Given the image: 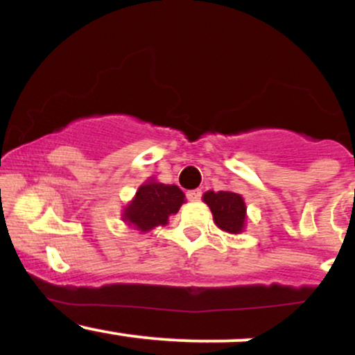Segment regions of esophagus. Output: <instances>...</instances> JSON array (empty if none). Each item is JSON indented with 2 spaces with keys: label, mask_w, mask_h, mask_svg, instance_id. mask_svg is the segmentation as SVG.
I'll return each instance as SVG.
<instances>
[{
  "label": "esophagus",
  "mask_w": 355,
  "mask_h": 355,
  "mask_svg": "<svg viewBox=\"0 0 355 355\" xmlns=\"http://www.w3.org/2000/svg\"><path fill=\"white\" fill-rule=\"evenodd\" d=\"M187 198H189L190 202L200 200V198H202V190L200 189H195V190L187 191Z\"/></svg>",
  "instance_id": "esophagus-1"
}]
</instances>
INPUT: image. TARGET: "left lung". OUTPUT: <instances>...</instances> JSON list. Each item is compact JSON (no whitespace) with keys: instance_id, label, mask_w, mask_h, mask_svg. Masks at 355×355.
Masks as SVG:
<instances>
[{"instance_id":"1","label":"left lung","mask_w":355,"mask_h":355,"mask_svg":"<svg viewBox=\"0 0 355 355\" xmlns=\"http://www.w3.org/2000/svg\"><path fill=\"white\" fill-rule=\"evenodd\" d=\"M203 202L210 207L215 223L229 234H239L245 222V203L234 191H207Z\"/></svg>"}]
</instances>
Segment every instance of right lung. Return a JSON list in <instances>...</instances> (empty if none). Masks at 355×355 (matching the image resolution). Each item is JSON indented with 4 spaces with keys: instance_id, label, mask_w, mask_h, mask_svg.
Returning <instances> with one entry per match:
<instances>
[{
    "instance_id": "obj_1",
    "label": "right lung",
    "mask_w": 355,
    "mask_h": 355,
    "mask_svg": "<svg viewBox=\"0 0 355 355\" xmlns=\"http://www.w3.org/2000/svg\"><path fill=\"white\" fill-rule=\"evenodd\" d=\"M183 191L177 185L148 182L137 191V197L125 209L123 220L135 225L138 230H152L157 225H165L172 214L182 207Z\"/></svg>"
}]
</instances>
